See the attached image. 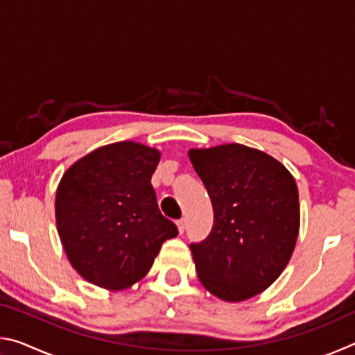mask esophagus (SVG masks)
<instances>
[{
  "instance_id": "esophagus-1",
  "label": "esophagus",
  "mask_w": 355,
  "mask_h": 355,
  "mask_svg": "<svg viewBox=\"0 0 355 355\" xmlns=\"http://www.w3.org/2000/svg\"><path fill=\"white\" fill-rule=\"evenodd\" d=\"M177 227H178V232H180V235H183V233H184V228H186L184 219H180V220H177Z\"/></svg>"
}]
</instances>
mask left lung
Masks as SVG:
<instances>
[{
	"mask_svg": "<svg viewBox=\"0 0 355 355\" xmlns=\"http://www.w3.org/2000/svg\"><path fill=\"white\" fill-rule=\"evenodd\" d=\"M189 159L214 213L209 235L189 245L197 275L227 302L254 297L277 280L296 245V182L272 156L241 144L192 148Z\"/></svg>",
	"mask_w": 355,
	"mask_h": 355,
	"instance_id": "1",
	"label": "left lung"
}]
</instances>
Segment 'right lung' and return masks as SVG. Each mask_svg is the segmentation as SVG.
Wrapping results in <instances>:
<instances>
[{"instance_id":"add662e5","label":"right lung","mask_w":355,"mask_h":355,"mask_svg":"<svg viewBox=\"0 0 355 355\" xmlns=\"http://www.w3.org/2000/svg\"><path fill=\"white\" fill-rule=\"evenodd\" d=\"M161 155L122 141L71 164L56 191V225L81 277L125 290L146 275L161 245L178 235L158 208L152 183Z\"/></svg>"}]
</instances>
